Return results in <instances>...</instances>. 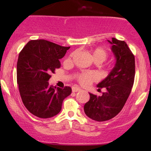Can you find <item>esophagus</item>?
I'll use <instances>...</instances> for the list:
<instances>
[{"label":"esophagus","mask_w":151,"mask_h":151,"mask_svg":"<svg viewBox=\"0 0 151 151\" xmlns=\"http://www.w3.org/2000/svg\"><path fill=\"white\" fill-rule=\"evenodd\" d=\"M81 89H79V87H77V86H74V87H72V91L73 92H77V91H80Z\"/></svg>","instance_id":"1"}]
</instances>
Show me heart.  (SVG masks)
Returning <instances> with one entry per match:
<instances>
[{
    "label": "heart",
    "instance_id": "1",
    "mask_svg": "<svg viewBox=\"0 0 151 151\" xmlns=\"http://www.w3.org/2000/svg\"><path fill=\"white\" fill-rule=\"evenodd\" d=\"M72 55H71L68 60H71ZM91 56L96 62H103L106 60L108 57V53L104 49L101 47H97L91 51ZM75 78L81 85L87 86L89 85L91 81H95L96 79V75L93 72L89 73H81L77 74L75 75Z\"/></svg>",
    "mask_w": 151,
    "mask_h": 151
}]
</instances>
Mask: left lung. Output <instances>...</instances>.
<instances>
[{
	"mask_svg": "<svg viewBox=\"0 0 151 151\" xmlns=\"http://www.w3.org/2000/svg\"><path fill=\"white\" fill-rule=\"evenodd\" d=\"M115 55L116 65L106 79L99 83L106 91L101 96L89 93V101L84 104V113L96 121H105L115 117L125 105L135 78V58L124 41L112 38L109 40Z\"/></svg>",
	"mask_w": 151,
	"mask_h": 151,
	"instance_id": "1",
	"label": "left lung"
}]
</instances>
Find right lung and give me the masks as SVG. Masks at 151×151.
Instances as JSON below:
<instances>
[{"label":"right lung","instance_id":"right-lung-1","mask_svg":"<svg viewBox=\"0 0 151 151\" xmlns=\"http://www.w3.org/2000/svg\"><path fill=\"white\" fill-rule=\"evenodd\" d=\"M70 48L45 40H35L29 41L19 54V91L26 109L36 116H55L61 111L63 100L72 93L70 86L56 88L48 82L51 73L60 68V60Z\"/></svg>","mask_w":151,"mask_h":151}]
</instances>
